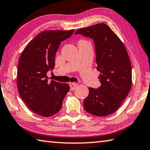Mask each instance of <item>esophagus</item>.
<instances>
[{
  "instance_id": "34e87169",
  "label": "esophagus",
  "mask_w": 150,
  "mask_h": 150,
  "mask_svg": "<svg viewBox=\"0 0 150 150\" xmlns=\"http://www.w3.org/2000/svg\"><path fill=\"white\" fill-rule=\"evenodd\" d=\"M69 86H70V90H71V91H74V89H76V87H77L78 84L75 83V82L69 83Z\"/></svg>"
}]
</instances>
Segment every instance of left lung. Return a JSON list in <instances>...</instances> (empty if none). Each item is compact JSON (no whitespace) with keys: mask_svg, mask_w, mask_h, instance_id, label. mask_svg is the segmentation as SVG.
Instances as JSON below:
<instances>
[{"mask_svg":"<svg viewBox=\"0 0 150 150\" xmlns=\"http://www.w3.org/2000/svg\"><path fill=\"white\" fill-rule=\"evenodd\" d=\"M92 38L95 43L97 69L101 86L89 87L83 101L86 112L96 116H106L120 108L131 88L132 69L123 42L104 23L81 28L75 32Z\"/></svg>","mask_w":150,"mask_h":150,"instance_id":"1","label":"left lung"}]
</instances>
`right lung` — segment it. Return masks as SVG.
<instances>
[{"label": "right lung", "instance_id": "1", "mask_svg": "<svg viewBox=\"0 0 150 150\" xmlns=\"http://www.w3.org/2000/svg\"><path fill=\"white\" fill-rule=\"evenodd\" d=\"M74 31H43L27 44L19 59V94L29 109L41 116L50 117L59 112L70 90L69 84L49 81L47 72L54 69L55 54L61 42Z\"/></svg>", "mask_w": 150, "mask_h": 150}]
</instances>
